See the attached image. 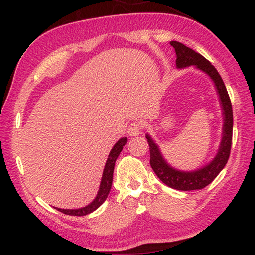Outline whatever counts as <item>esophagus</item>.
I'll return each mask as SVG.
<instances>
[{"label": "esophagus", "mask_w": 255, "mask_h": 255, "mask_svg": "<svg viewBox=\"0 0 255 255\" xmlns=\"http://www.w3.org/2000/svg\"><path fill=\"white\" fill-rule=\"evenodd\" d=\"M141 130H142V125L140 123H137V122L131 123L128 127V135L131 137L139 136L141 133Z\"/></svg>", "instance_id": "34e87169"}]
</instances>
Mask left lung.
Instances as JSON below:
<instances>
[{
  "instance_id": "left-lung-1",
  "label": "left lung",
  "mask_w": 255,
  "mask_h": 255,
  "mask_svg": "<svg viewBox=\"0 0 255 255\" xmlns=\"http://www.w3.org/2000/svg\"><path fill=\"white\" fill-rule=\"evenodd\" d=\"M170 45L175 49L176 57H177L176 58L177 69L195 66L196 69L211 78L217 95H219L222 115H223L222 139L215 157L203 167L191 170V172L176 169L173 166H170L161 155L159 146L148 133L146 135L150 151V166L161 182L174 189H178V191H195V189L204 188L208 184H211L228 163L233 132L232 104H231L228 90H226L220 73L210 61H207L202 54L195 52L191 48L177 42V41H170Z\"/></svg>"
}]
</instances>
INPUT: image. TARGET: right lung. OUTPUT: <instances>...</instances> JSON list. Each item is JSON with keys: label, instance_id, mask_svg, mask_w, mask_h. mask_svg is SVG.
Instances as JSON below:
<instances>
[{"label": "right lung", "instance_id": "obj_1", "mask_svg": "<svg viewBox=\"0 0 255 255\" xmlns=\"http://www.w3.org/2000/svg\"><path fill=\"white\" fill-rule=\"evenodd\" d=\"M127 140L128 139L126 137L120 138V139L115 143L114 147L112 148V150H110L108 159L106 161V165L104 168L103 177H101L98 193H97L95 200L92 201L90 204H88L87 206L81 207V208H73V210H66V208H59V207H55V208H57L58 211L62 212L63 214L72 215V216H83V215L90 214V213L96 211L97 208L103 204V203L106 201V198L108 197L110 189H112L115 163L116 160H117L119 154L122 152L124 146L126 145Z\"/></svg>", "mask_w": 255, "mask_h": 255}]
</instances>
